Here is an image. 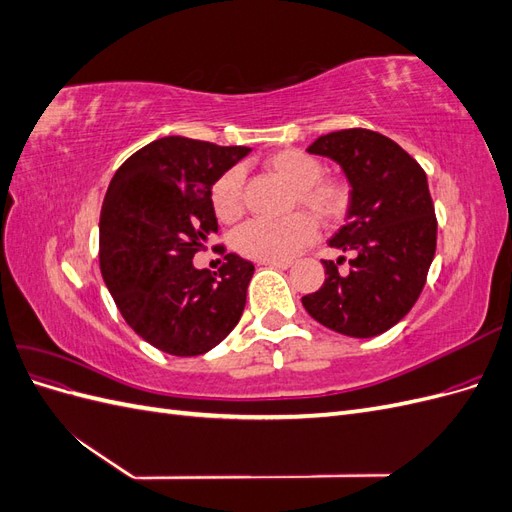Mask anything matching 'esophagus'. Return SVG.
<instances>
[{
	"mask_svg": "<svg viewBox=\"0 0 512 512\" xmlns=\"http://www.w3.org/2000/svg\"><path fill=\"white\" fill-rule=\"evenodd\" d=\"M260 262H262V265L275 267V269H288V267H292L290 260H260Z\"/></svg>",
	"mask_w": 512,
	"mask_h": 512,
	"instance_id": "34e87169",
	"label": "esophagus"
}]
</instances>
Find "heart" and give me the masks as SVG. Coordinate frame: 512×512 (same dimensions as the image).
<instances>
[{"mask_svg":"<svg viewBox=\"0 0 512 512\" xmlns=\"http://www.w3.org/2000/svg\"><path fill=\"white\" fill-rule=\"evenodd\" d=\"M265 168L292 188L290 209H305L322 224H337L350 207V188L342 179L322 177L324 164L301 149H282L265 160ZM213 213L226 224L243 215V175L228 168L211 185ZM316 224L306 213H294L282 222L254 220L237 230V252L252 260H288L314 241Z\"/></svg>","mask_w":512,"mask_h":512,"instance_id":"b5f03b06","label":"heart"}]
</instances>
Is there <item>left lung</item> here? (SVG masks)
Instances as JSON below:
<instances>
[{
  "label": "left lung",
  "instance_id": "8db88e82",
  "mask_svg": "<svg viewBox=\"0 0 512 512\" xmlns=\"http://www.w3.org/2000/svg\"><path fill=\"white\" fill-rule=\"evenodd\" d=\"M342 166L350 183L346 224L329 241L352 254L324 260L320 290L301 299L307 314L350 337H376L404 318L427 282L438 241L427 175L389 136L367 128L324 134L307 147Z\"/></svg>",
  "mask_w": 512,
  "mask_h": 512
}]
</instances>
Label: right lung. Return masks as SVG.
Instances as JSON below:
<instances>
[{"mask_svg": "<svg viewBox=\"0 0 512 512\" xmlns=\"http://www.w3.org/2000/svg\"><path fill=\"white\" fill-rule=\"evenodd\" d=\"M250 147L164 136L123 162L100 213V271L121 316L145 342L173 356L218 346L243 314L254 265L224 254L222 267H194L218 232L211 185Z\"/></svg>", "mask_w": 512, "mask_h": 512, "instance_id": "add662e5", "label": "right lung"}]
</instances>
